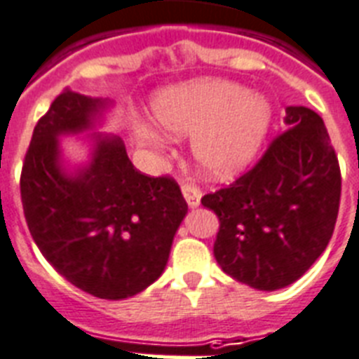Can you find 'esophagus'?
<instances>
[{
    "label": "esophagus",
    "instance_id": "obj_1",
    "mask_svg": "<svg viewBox=\"0 0 359 359\" xmlns=\"http://www.w3.org/2000/svg\"><path fill=\"white\" fill-rule=\"evenodd\" d=\"M182 192H183V196H185V200H187V203H189V205H191V207L200 205L201 191H200V187H198L196 183H194V182H183Z\"/></svg>",
    "mask_w": 359,
    "mask_h": 359
}]
</instances>
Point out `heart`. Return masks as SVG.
Listing matches in <instances>:
<instances>
[{
    "mask_svg": "<svg viewBox=\"0 0 359 359\" xmlns=\"http://www.w3.org/2000/svg\"><path fill=\"white\" fill-rule=\"evenodd\" d=\"M154 119L170 137L192 136V154L207 174L226 177L251 161L269 126V106L259 95L226 80H196L156 97ZM141 141L152 143L143 133Z\"/></svg>",
    "mask_w": 359,
    "mask_h": 359,
    "instance_id": "b5f03b06",
    "label": "heart"
}]
</instances>
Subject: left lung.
<instances>
[{
    "label": "left lung",
    "instance_id": "left-lung-1",
    "mask_svg": "<svg viewBox=\"0 0 359 359\" xmlns=\"http://www.w3.org/2000/svg\"><path fill=\"white\" fill-rule=\"evenodd\" d=\"M262 158L231 185L201 198L220 222L215 259L257 290L295 283L327 250L341 198V170L325 123L304 106Z\"/></svg>",
    "mask_w": 359,
    "mask_h": 359
}]
</instances>
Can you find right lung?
<instances>
[{
  "label": "right lung",
  "instance_id": "right-lung-1",
  "mask_svg": "<svg viewBox=\"0 0 359 359\" xmlns=\"http://www.w3.org/2000/svg\"><path fill=\"white\" fill-rule=\"evenodd\" d=\"M100 99L64 90L34 126L20 191L32 240L66 280L99 299L143 292L168 262L187 201L170 176L141 174L119 137H97L91 163L69 176L58 135L90 128Z\"/></svg>",
  "mask_w": 359,
  "mask_h": 359
}]
</instances>
